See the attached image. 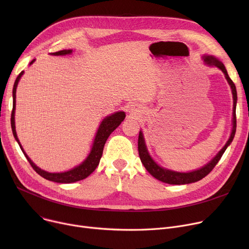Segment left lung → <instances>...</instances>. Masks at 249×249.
Returning <instances> with one entry per match:
<instances>
[{"instance_id":"left-lung-1","label":"left lung","mask_w":249,"mask_h":249,"mask_svg":"<svg viewBox=\"0 0 249 249\" xmlns=\"http://www.w3.org/2000/svg\"><path fill=\"white\" fill-rule=\"evenodd\" d=\"M203 59L206 64L209 65H214V67L220 69L223 73L225 74L226 80L231 88L232 90V95H233V118H232V132L231 135L226 142V144L224 147L222 148L218 154L215 156V158L207 163L205 166L197 169V171H193L190 173H178V172H174L171 171V169H166L161 166H160L158 163H156L149 155L144 138H143V134L140 131L139 136H138V152H139V158L142 162V164L144 165V167L147 169V172L154 177L155 178H158L160 181L165 182V184L169 185H186V184H191V182L198 181L205 178L207 175L210 174L212 172V169L215 167V165L218 163L220 159L222 158V155L225 152L226 148L230 145V143L232 142L235 132H236V103H237V91H236V87H235L234 83L232 82L231 78L228 75V72L224 67V64L222 63L218 58L212 55H204Z\"/></svg>"}]
</instances>
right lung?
I'll list each match as a JSON object with an SVG mask.
<instances>
[{"mask_svg": "<svg viewBox=\"0 0 249 249\" xmlns=\"http://www.w3.org/2000/svg\"><path fill=\"white\" fill-rule=\"evenodd\" d=\"M71 52H72L71 49H64V50L54 52V53H52V55H67V54H71ZM34 61H35V59H33L30 62V64H32ZM23 73H24V71H21L19 73V75L17 76L16 81H15L14 88H13V110H12V114H11V126H12L13 135H14L16 141L18 142V144H19L21 150L23 151L24 155L26 156V159H27V160L29 161V163L31 164V166L33 167V169L38 175H40L42 178H44L48 180H51V181L60 182V184H71V182H74V181L81 180V179L88 178L99 165L100 160H101L102 154H103L105 143H106L110 134L125 119V116H126L125 113L124 112H116V113L105 118V119L102 121L101 125L99 126V129H98L97 134L95 136L93 147H91L90 152L89 153L88 158L80 165H77V166L70 169V171L64 172V173L45 172V171H43V169L39 168L37 165H35V163L28 158V155L26 154V152L23 150V147L20 144V141H19V139L17 137V133H16V129H15L16 89H17L18 83L20 81L21 76L23 75Z\"/></svg>", "mask_w": 249, "mask_h": 249, "instance_id": "right-lung-1", "label": "right lung"}]
</instances>
